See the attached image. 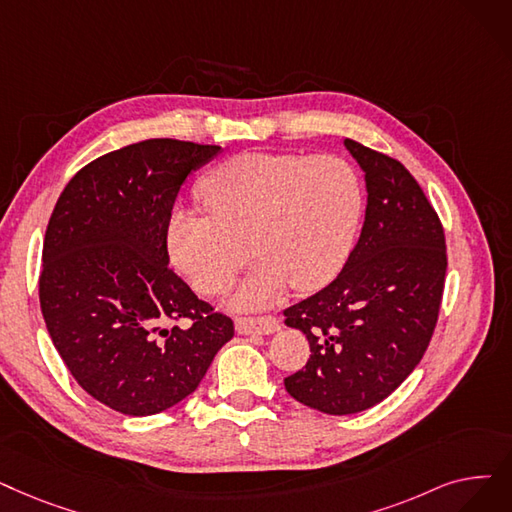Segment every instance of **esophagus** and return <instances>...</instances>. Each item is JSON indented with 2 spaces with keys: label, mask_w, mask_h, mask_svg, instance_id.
<instances>
[{
  "label": "esophagus",
  "mask_w": 512,
  "mask_h": 512,
  "mask_svg": "<svg viewBox=\"0 0 512 512\" xmlns=\"http://www.w3.org/2000/svg\"><path fill=\"white\" fill-rule=\"evenodd\" d=\"M280 328L276 316H240L236 318L238 335H272Z\"/></svg>",
  "instance_id": "34e87169"
}]
</instances>
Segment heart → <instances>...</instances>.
Here are the masks:
<instances>
[{
	"mask_svg": "<svg viewBox=\"0 0 512 512\" xmlns=\"http://www.w3.org/2000/svg\"><path fill=\"white\" fill-rule=\"evenodd\" d=\"M198 198L209 217H171V261L215 297L251 251L259 263L236 295L242 307L272 301L286 282L299 293L326 286L351 253L364 209L360 175L335 154H236L203 177Z\"/></svg>",
	"mask_w": 512,
	"mask_h": 512,
	"instance_id": "b5f03b06",
	"label": "heart"
}]
</instances>
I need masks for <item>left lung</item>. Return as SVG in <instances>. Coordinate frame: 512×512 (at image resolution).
<instances>
[{
	"label": "left lung",
	"instance_id": "8db88e82",
	"mask_svg": "<svg viewBox=\"0 0 512 512\" xmlns=\"http://www.w3.org/2000/svg\"><path fill=\"white\" fill-rule=\"evenodd\" d=\"M345 146L366 173L360 240L335 280L284 309L311 349L284 387L335 416L381 404L408 379L431 343L448 270L439 215L410 171L355 140Z\"/></svg>",
	"mask_w": 512,
	"mask_h": 512
}]
</instances>
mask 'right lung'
<instances>
[{
    "mask_svg": "<svg viewBox=\"0 0 512 512\" xmlns=\"http://www.w3.org/2000/svg\"><path fill=\"white\" fill-rule=\"evenodd\" d=\"M219 150L171 138L129 144L79 169L52 211L43 320L73 379L121 414L180 404L234 337V322L167 265L177 192Z\"/></svg>",
    "mask_w": 512,
    "mask_h": 512,
    "instance_id": "add662e5",
    "label": "right lung"
}]
</instances>
